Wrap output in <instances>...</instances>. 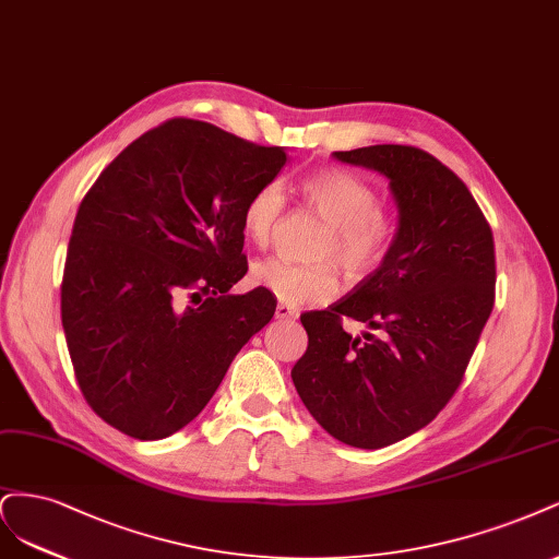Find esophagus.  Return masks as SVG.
<instances>
[{"instance_id": "esophagus-1", "label": "esophagus", "mask_w": 559, "mask_h": 559, "mask_svg": "<svg viewBox=\"0 0 559 559\" xmlns=\"http://www.w3.org/2000/svg\"><path fill=\"white\" fill-rule=\"evenodd\" d=\"M297 316H299V311L293 309V306H287V304H278L276 306V318L278 320H295Z\"/></svg>"}]
</instances>
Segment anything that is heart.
Masks as SVG:
<instances>
[{
	"label": "heart",
	"instance_id": "heart-1",
	"mask_svg": "<svg viewBox=\"0 0 559 559\" xmlns=\"http://www.w3.org/2000/svg\"><path fill=\"white\" fill-rule=\"evenodd\" d=\"M301 194L322 221L332 225L322 255L334 258L348 274L369 272L385 255L392 239V223L381 211L376 188L346 169H318L301 181ZM285 188L266 181L248 197L243 206L246 237L264 246L285 211ZM250 278L285 304H320L338 290L332 264H295L283 258H266L250 269Z\"/></svg>",
	"mask_w": 559,
	"mask_h": 559
}]
</instances>
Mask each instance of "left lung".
I'll use <instances>...</instances> for the list:
<instances>
[{"label":"left lung","mask_w":559,"mask_h":559,"mask_svg":"<svg viewBox=\"0 0 559 559\" xmlns=\"http://www.w3.org/2000/svg\"><path fill=\"white\" fill-rule=\"evenodd\" d=\"M332 157L388 178L397 231L353 293L301 316L309 348L293 383L328 435L376 450L416 435L460 388L495 306V243L472 192L429 153L383 143ZM344 317L368 332L348 335Z\"/></svg>","instance_id":"left-lung-1"}]
</instances>
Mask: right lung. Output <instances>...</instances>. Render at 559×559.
<instances>
[{
	"instance_id": "obj_1",
	"label": "right lung",
	"mask_w": 559,
	"mask_h": 559,
	"mask_svg": "<svg viewBox=\"0 0 559 559\" xmlns=\"http://www.w3.org/2000/svg\"><path fill=\"white\" fill-rule=\"evenodd\" d=\"M285 159L281 146L174 118L132 141L83 197L62 328L83 397L122 435L155 441L192 423L274 318L264 287H229L248 272L243 206Z\"/></svg>"
}]
</instances>
